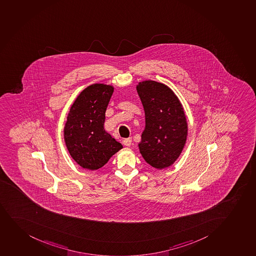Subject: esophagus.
<instances>
[{
	"instance_id": "obj_1",
	"label": "esophagus",
	"mask_w": 256,
	"mask_h": 256,
	"mask_svg": "<svg viewBox=\"0 0 256 256\" xmlns=\"http://www.w3.org/2000/svg\"><path fill=\"white\" fill-rule=\"evenodd\" d=\"M132 138H126V139H124V140H123V142H123V144H124V146H130L132 145Z\"/></svg>"
}]
</instances>
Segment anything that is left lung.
Returning <instances> with one entry per match:
<instances>
[{
	"label": "left lung",
	"mask_w": 256,
	"mask_h": 256,
	"mask_svg": "<svg viewBox=\"0 0 256 256\" xmlns=\"http://www.w3.org/2000/svg\"><path fill=\"white\" fill-rule=\"evenodd\" d=\"M136 90L145 111L140 154L155 168L170 167L183 151L188 134L183 106L172 89L161 82H140Z\"/></svg>",
	"instance_id": "1"
}]
</instances>
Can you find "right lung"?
I'll use <instances>...</instances> for the list:
<instances>
[{
    "instance_id": "obj_1",
    "label": "right lung",
    "mask_w": 256,
    "mask_h": 256,
    "mask_svg": "<svg viewBox=\"0 0 256 256\" xmlns=\"http://www.w3.org/2000/svg\"><path fill=\"white\" fill-rule=\"evenodd\" d=\"M114 86L92 84L76 98L64 127V139L70 156L78 164L98 170L123 146L105 132V112Z\"/></svg>"
}]
</instances>
